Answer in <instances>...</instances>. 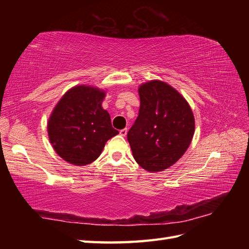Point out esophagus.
I'll use <instances>...</instances> for the list:
<instances>
[{
	"label": "esophagus",
	"instance_id": "1",
	"mask_svg": "<svg viewBox=\"0 0 249 249\" xmlns=\"http://www.w3.org/2000/svg\"><path fill=\"white\" fill-rule=\"evenodd\" d=\"M120 135H121L122 137H125L126 135H127V128L121 129V130H120Z\"/></svg>",
	"mask_w": 249,
	"mask_h": 249
}]
</instances>
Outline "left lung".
I'll use <instances>...</instances> for the list:
<instances>
[{"label":"left lung","mask_w":249,"mask_h":249,"mask_svg":"<svg viewBox=\"0 0 249 249\" xmlns=\"http://www.w3.org/2000/svg\"><path fill=\"white\" fill-rule=\"evenodd\" d=\"M138 118L127 134L135 160L151 172L176 163L192 142L193 111L186 100L169 84L150 81L139 88Z\"/></svg>","instance_id":"obj_1"}]
</instances>
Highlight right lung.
Wrapping results in <instances>:
<instances>
[{
  "instance_id": "obj_1",
  "label": "right lung",
  "mask_w": 249,
  "mask_h": 249,
  "mask_svg": "<svg viewBox=\"0 0 249 249\" xmlns=\"http://www.w3.org/2000/svg\"><path fill=\"white\" fill-rule=\"evenodd\" d=\"M105 93L92 87H75L61 98L48 123L52 146L63 160L83 166L97 160L109 139L119 134L102 107Z\"/></svg>"
}]
</instances>
